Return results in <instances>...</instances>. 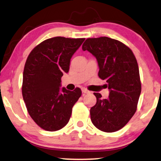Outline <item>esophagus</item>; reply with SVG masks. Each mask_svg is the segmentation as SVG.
<instances>
[{"label": "esophagus", "instance_id": "esophagus-1", "mask_svg": "<svg viewBox=\"0 0 161 161\" xmlns=\"http://www.w3.org/2000/svg\"><path fill=\"white\" fill-rule=\"evenodd\" d=\"M82 92L84 94H87V93H90V91H89L88 90H86V88H82Z\"/></svg>", "mask_w": 161, "mask_h": 161}]
</instances>
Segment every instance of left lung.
Instances as JSON below:
<instances>
[{"label": "left lung", "mask_w": 161, "mask_h": 161, "mask_svg": "<svg viewBox=\"0 0 161 161\" xmlns=\"http://www.w3.org/2000/svg\"><path fill=\"white\" fill-rule=\"evenodd\" d=\"M96 58L99 77L107 82L109 96L94 92L96 103L90 108V118L97 129L106 133L120 130L136 111L141 93L138 63L132 51L118 40L108 37L87 38L82 46Z\"/></svg>", "instance_id": "8db88e82"}]
</instances>
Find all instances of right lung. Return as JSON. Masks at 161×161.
I'll return each mask as SVG.
<instances>
[{
	"mask_svg": "<svg viewBox=\"0 0 161 161\" xmlns=\"http://www.w3.org/2000/svg\"><path fill=\"white\" fill-rule=\"evenodd\" d=\"M85 38L55 37L36 46L25 64L22 92L28 114L47 131L61 130L69 121L81 90L60 89L73 54Z\"/></svg>",
	"mask_w": 161,
	"mask_h": 161,
	"instance_id": "right-lung-1",
	"label": "right lung"
}]
</instances>
